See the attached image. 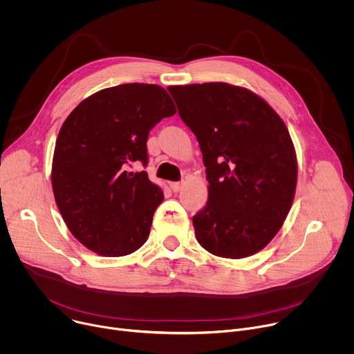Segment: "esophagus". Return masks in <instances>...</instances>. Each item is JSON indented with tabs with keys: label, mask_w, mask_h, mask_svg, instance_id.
Segmentation results:
<instances>
[{
	"label": "esophagus",
	"mask_w": 354,
	"mask_h": 354,
	"mask_svg": "<svg viewBox=\"0 0 354 354\" xmlns=\"http://www.w3.org/2000/svg\"><path fill=\"white\" fill-rule=\"evenodd\" d=\"M182 186H183L182 182H172V183H171V189H172L174 192H179V190L182 189Z\"/></svg>",
	"instance_id": "1"
}]
</instances>
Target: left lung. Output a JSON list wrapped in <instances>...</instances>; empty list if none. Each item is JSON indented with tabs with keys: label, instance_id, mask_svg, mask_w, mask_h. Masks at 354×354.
I'll return each instance as SVG.
<instances>
[{
	"label": "left lung",
	"instance_id": "8db88e82",
	"mask_svg": "<svg viewBox=\"0 0 354 354\" xmlns=\"http://www.w3.org/2000/svg\"><path fill=\"white\" fill-rule=\"evenodd\" d=\"M197 137L209 200L193 217L197 242L220 258L258 254L280 231L297 187L287 126L255 92L227 82L168 86Z\"/></svg>",
	"mask_w": 354,
	"mask_h": 354
}]
</instances>
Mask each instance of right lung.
Instances as JSON below:
<instances>
[{
	"mask_svg": "<svg viewBox=\"0 0 354 354\" xmlns=\"http://www.w3.org/2000/svg\"><path fill=\"white\" fill-rule=\"evenodd\" d=\"M176 108L156 84H123L85 97L63 123L53 154L52 186L70 232L100 257L144 245L162 190L145 171L147 138Z\"/></svg>",
	"mask_w": 354,
	"mask_h": 354,
	"instance_id": "obj_1",
	"label": "right lung"
}]
</instances>
